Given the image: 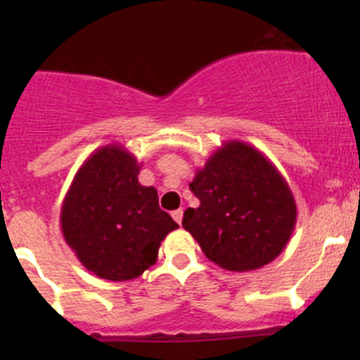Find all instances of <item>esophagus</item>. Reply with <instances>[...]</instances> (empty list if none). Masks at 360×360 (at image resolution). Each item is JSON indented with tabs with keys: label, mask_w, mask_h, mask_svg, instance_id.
<instances>
[{
	"label": "esophagus",
	"mask_w": 360,
	"mask_h": 360,
	"mask_svg": "<svg viewBox=\"0 0 360 360\" xmlns=\"http://www.w3.org/2000/svg\"><path fill=\"white\" fill-rule=\"evenodd\" d=\"M172 217H174V221H176L177 224H181V221H183V209L174 210V212H172Z\"/></svg>",
	"instance_id": "1"
}]
</instances>
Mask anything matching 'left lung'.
<instances>
[{"label": "left lung", "instance_id": "left-lung-1", "mask_svg": "<svg viewBox=\"0 0 360 360\" xmlns=\"http://www.w3.org/2000/svg\"><path fill=\"white\" fill-rule=\"evenodd\" d=\"M190 188L200 205L184 210L183 226L217 266L257 270L288 245L296 202L288 181L257 148L228 141L197 170Z\"/></svg>", "mask_w": 360, "mask_h": 360}]
</instances>
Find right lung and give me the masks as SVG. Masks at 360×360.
<instances>
[{"instance_id":"obj_1","label":"right lung","mask_w":360,"mask_h":360,"mask_svg":"<svg viewBox=\"0 0 360 360\" xmlns=\"http://www.w3.org/2000/svg\"><path fill=\"white\" fill-rule=\"evenodd\" d=\"M139 170L132 153L108 144L83 162L63 202L64 240L99 278L143 275L157 263L163 238L179 228L160 209L157 190L139 183Z\"/></svg>"}]
</instances>
